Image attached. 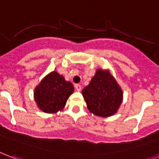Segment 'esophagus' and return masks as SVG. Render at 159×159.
Listing matches in <instances>:
<instances>
[{
  "label": "esophagus",
  "instance_id": "1",
  "mask_svg": "<svg viewBox=\"0 0 159 159\" xmlns=\"http://www.w3.org/2000/svg\"><path fill=\"white\" fill-rule=\"evenodd\" d=\"M75 89H76V91H81L82 90V86L80 84H76L75 85Z\"/></svg>",
  "mask_w": 159,
  "mask_h": 159
}]
</instances>
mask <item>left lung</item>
<instances>
[{
	"instance_id": "obj_1",
	"label": "left lung",
	"mask_w": 159,
	"mask_h": 159,
	"mask_svg": "<svg viewBox=\"0 0 159 159\" xmlns=\"http://www.w3.org/2000/svg\"><path fill=\"white\" fill-rule=\"evenodd\" d=\"M83 96L90 112L107 117L116 114L122 102L123 93L108 71L98 70L89 85L83 89Z\"/></svg>"
}]
</instances>
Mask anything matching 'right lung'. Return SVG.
I'll use <instances>...</instances> for the list:
<instances>
[{
  "label": "right lung",
  "instance_id": "right-lung-1",
  "mask_svg": "<svg viewBox=\"0 0 159 159\" xmlns=\"http://www.w3.org/2000/svg\"><path fill=\"white\" fill-rule=\"evenodd\" d=\"M74 91L73 85L56 71L44 77L34 90L39 108L45 113H56L63 109Z\"/></svg>",
  "mask_w": 159,
  "mask_h": 159
}]
</instances>
